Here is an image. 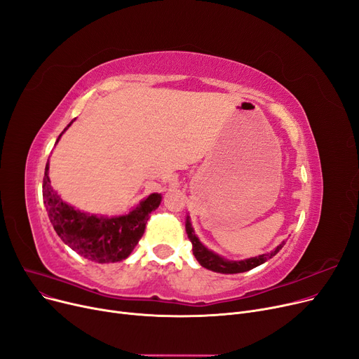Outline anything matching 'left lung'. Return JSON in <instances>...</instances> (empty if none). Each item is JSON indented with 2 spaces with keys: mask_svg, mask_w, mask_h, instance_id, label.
Segmentation results:
<instances>
[{
  "mask_svg": "<svg viewBox=\"0 0 359 359\" xmlns=\"http://www.w3.org/2000/svg\"><path fill=\"white\" fill-rule=\"evenodd\" d=\"M184 227H186L187 237H189V240L192 241V248H194L192 250H194V255H195L196 260L201 263L203 268L210 269L212 272H217V273L229 275V273L248 272V271L262 265V263L268 262L269 259H272L282 248H284V244H285V240H284L280 244H278V246L273 250H271L268 253H263V255H259V256H255V257H249V259H243V260H230V259H225L221 255L210 250L208 248L205 246V244L201 243V240L195 234V230L192 227V222H191V217L189 215L186 217Z\"/></svg>",
  "mask_w": 359,
  "mask_h": 359,
  "instance_id": "obj_1",
  "label": "left lung"
}]
</instances>
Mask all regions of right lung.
Wrapping results in <instances>:
<instances>
[{
    "instance_id": "1",
    "label": "right lung",
    "mask_w": 359,
    "mask_h": 359,
    "mask_svg": "<svg viewBox=\"0 0 359 359\" xmlns=\"http://www.w3.org/2000/svg\"><path fill=\"white\" fill-rule=\"evenodd\" d=\"M74 121L61 132L55 145ZM161 199V194H151L122 215L84 212L67 203L53 189L49 179V160L45 167L43 203L53 230L69 249L96 263L125 260L141 240L149 214L158 208Z\"/></svg>"
}]
</instances>
